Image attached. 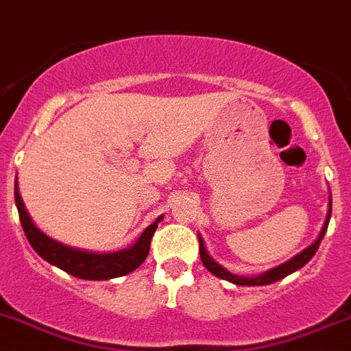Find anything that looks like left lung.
Wrapping results in <instances>:
<instances>
[{
    "instance_id": "left-lung-1",
    "label": "left lung",
    "mask_w": 351,
    "mask_h": 351,
    "mask_svg": "<svg viewBox=\"0 0 351 351\" xmlns=\"http://www.w3.org/2000/svg\"><path fill=\"white\" fill-rule=\"evenodd\" d=\"M330 215H332V197H330V202H328V213H326V220H325V223H323V229H322V232H319L318 239H316V241H314L311 247H307L305 250H302L300 254H296V256L293 257V259H289L287 263L277 266V268L268 269V271H265V274H261V275H257V277H241V275L230 274L229 269H226L223 266H220L218 263L213 261L211 257H209L208 250H206L202 238H199L200 259H202V263H204L206 268H208L209 271L215 275V277L223 278V280H229V282L236 284V286H266V284L277 282V280L287 277V275L293 274V271H296V269H300L302 266H305L307 263L311 261V259H313V256L316 254V250L319 248V243H322L323 236H325L326 227H328V221H330Z\"/></svg>"
}]
</instances>
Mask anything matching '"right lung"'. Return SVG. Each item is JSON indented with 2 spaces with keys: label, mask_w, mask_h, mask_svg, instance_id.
<instances>
[{
  "label": "right lung",
  "mask_w": 351,
  "mask_h": 351,
  "mask_svg": "<svg viewBox=\"0 0 351 351\" xmlns=\"http://www.w3.org/2000/svg\"><path fill=\"white\" fill-rule=\"evenodd\" d=\"M14 197H16L21 226H23V230H25L26 238H28L33 250L42 259L51 263V265L58 266L60 269H64L67 274L74 275L77 278H85V280H108V278L122 277L125 274H131L133 269L138 268L145 261L147 254H149L151 239L154 236L158 221H161V218H163L160 217L154 223L147 227L133 247L112 254L86 252V250L71 248L64 243H58L56 239L49 238L38 227H35L28 211L25 209V202H23L19 195L17 182L16 188H14Z\"/></svg>",
  "instance_id": "add662e5"
}]
</instances>
